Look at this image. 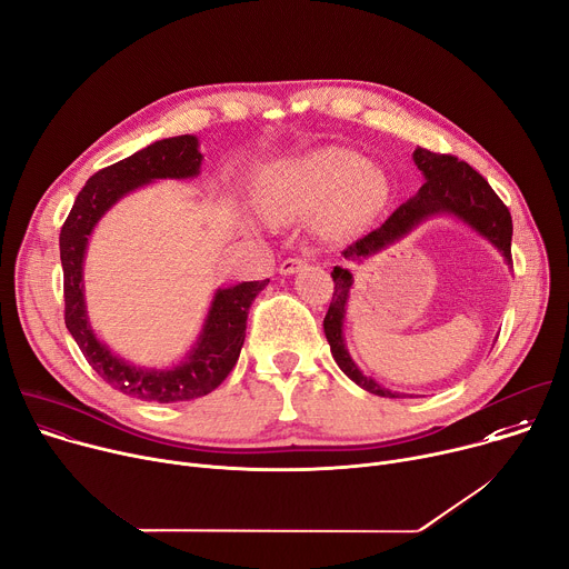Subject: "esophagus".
Here are the masks:
<instances>
[{
    "mask_svg": "<svg viewBox=\"0 0 569 569\" xmlns=\"http://www.w3.org/2000/svg\"><path fill=\"white\" fill-rule=\"evenodd\" d=\"M302 267H305V260H302V258H287V260L280 262V269H278V271H280L282 276H293V273H298Z\"/></svg>",
    "mask_w": 569,
    "mask_h": 569,
    "instance_id": "obj_1",
    "label": "esophagus"
}]
</instances>
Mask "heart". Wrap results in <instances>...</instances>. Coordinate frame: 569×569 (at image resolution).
<instances>
[{"label":"heart","instance_id":"obj_1","mask_svg":"<svg viewBox=\"0 0 569 569\" xmlns=\"http://www.w3.org/2000/svg\"><path fill=\"white\" fill-rule=\"evenodd\" d=\"M387 199L385 176L346 147H323L271 171L264 210L276 221H293L321 209V228L339 234L363 221Z\"/></svg>","mask_w":569,"mask_h":569}]
</instances>
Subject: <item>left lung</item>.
<instances>
[{
	"label": "left lung",
	"instance_id": "left-lung-1",
	"mask_svg": "<svg viewBox=\"0 0 569 569\" xmlns=\"http://www.w3.org/2000/svg\"><path fill=\"white\" fill-rule=\"evenodd\" d=\"M413 162L425 176V184L418 189V194L402 203L380 228L363 234L355 243H350L341 256L352 262H363L387 246L396 243L405 234H409L418 223L433 214H455L475 228L481 237H486L509 264L511 258V237L513 221L509 208L492 192L488 180L475 171L468 162L450 156V153H433L427 149L413 151ZM335 293L330 309L326 313L323 330L339 368L350 377V380L366 389L372 396L382 398H400L385 387L377 385L372 377H366L357 363L352 361L346 341H343V319H346V302L352 287V273L343 267H335L332 271Z\"/></svg>",
	"mask_w": 569,
	"mask_h": 569
}]
</instances>
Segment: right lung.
<instances>
[{
  "label": "right lung",
  "mask_w": 569,
  "mask_h": 569,
  "mask_svg": "<svg viewBox=\"0 0 569 569\" xmlns=\"http://www.w3.org/2000/svg\"><path fill=\"white\" fill-rule=\"evenodd\" d=\"M199 140L178 136L97 171L79 192L60 228L62 291H66V326L88 363L103 382L123 396L147 402H182L212 393L234 368L243 339L248 309L269 280L241 282L217 289L203 330L184 361L169 370L140 368L114 357L90 328L83 296V258L88 237L99 219L133 189L160 178H194L201 169Z\"/></svg>",
  "instance_id": "add662e5"
}]
</instances>
